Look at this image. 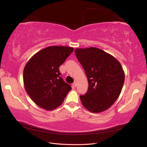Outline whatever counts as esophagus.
Instances as JSON below:
<instances>
[{"label": "esophagus", "instance_id": "34e87169", "mask_svg": "<svg viewBox=\"0 0 147 147\" xmlns=\"http://www.w3.org/2000/svg\"><path fill=\"white\" fill-rule=\"evenodd\" d=\"M77 82H76V81H75L74 82V83H73V86H74V87H76V86H77Z\"/></svg>", "mask_w": 147, "mask_h": 147}]
</instances>
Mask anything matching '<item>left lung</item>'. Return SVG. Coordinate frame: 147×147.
<instances>
[{
    "label": "left lung",
    "instance_id": "8db88e82",
    "mask_svg": "<svg viewBox=\"0 0 147 147\" xmlns=\"http://www.w3.org/2000/svg\"><path fill=\"white\" fill-rule=\"evenodd\" d=\"M75 53L83 67L88 90L80 98L83 105L92 113L107 110L117 100L124 82V72L119 62L99 48H77Z\"/></svg>",
    "mask_w": 147,
    "mask_h": 147
}]
</instances>
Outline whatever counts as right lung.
<instances>
[{
  "label": "right lung",
  "mask_w": 147,
  "mask_h": 147,
  "mask_svg": "<svg viewBox=\"0 0 147 147\" xmlns=\"http://www.w3.org/2000/svg\"><path fill=\"white\" fill-rule=\"evenodd\" d=\"M73 51L72 47H48L38 51L26 63L23 71L24 88L40 108L50 111L57 108L72 89L60 76L59 67Z\"/></svg>",
  "instance_id": "obj_1"
}]
</instances>
